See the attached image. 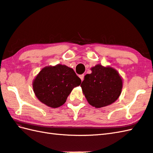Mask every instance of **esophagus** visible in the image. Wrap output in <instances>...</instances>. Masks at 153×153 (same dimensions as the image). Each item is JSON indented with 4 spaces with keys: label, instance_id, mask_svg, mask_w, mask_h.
Here are the masks:
<instances>
[{
    "label": "esophagus",
    "instance_id": "34e87169",
    "mask_svg": "<svg viewBox=\"0 0 153 153\" xmlns=\"http://www.w3.org/2000/svg\"><path fill=\"white\" fill-rule=\"evenodd\" d=\"M79 77H80L81 80H82V81H83V79H84V75H83V74H82V75H79Z\"/></svg>",
    "mask_w": 153,
    "mask_h": 153
}]
</instances>
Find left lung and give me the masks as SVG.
Wrapping results in <instances>:
<instances>
[{"instance_id": "left-lung-1", "label": "left lung", "mask_w": 153, "mask_h": 153, "mask_svg": "<svg viewBox=\"0 0 153 153\" xmlns=\"http://www.w3.org/2000/svg\"><path fill=\"white\" fill-rule=\"evenodd\" d=\"M81 84L82 92L90 105L97 108L108 106L119 98L123 79L114 68L97 64L91 68Z\"/></svg>"}]
</instances>
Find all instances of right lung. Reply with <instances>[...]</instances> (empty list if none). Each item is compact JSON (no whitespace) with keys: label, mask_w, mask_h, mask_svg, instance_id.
I'll return each instance as SVG.
<instances>
[{"label":"right lung","mask_w":153,"mask_h":153,"mask_svg":"<svg viewBox=\"0 0 153 153\" xmlns=\"http://www.w3.org/2000/svg\"><path fill=\"white\" fill-rule=\"evenodd\" d=\"M82 80L72 68L57 64L42 68L33 81L35 96L42 103L51 108H58L66 102L74 87Z\"/></svg>","instance_id":"obj_1"}]
</instances>
